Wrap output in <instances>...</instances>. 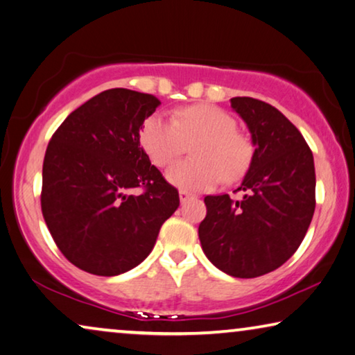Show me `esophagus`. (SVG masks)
Returning <instances> with one entry per match:
<instances>
[{"label": "esophagus", "mask_w": 355, "mask_h": 355, "mask_svg": "<svg viewBox=\"0 0 355 355\" xmlns=\"http://www.w3.org/2000/svg\"><path fill=\"white\" fill-rule=\"evenodd\" d=\"M179 198H181V203L184 205V203H187L189 200L195 198V195H193V193H190V192H187V190H181V192H179Z\"/></svg>", "instance_id": "obj_1"}]
</instances>
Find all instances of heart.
Returning a JSON list of instances; mask_svg holds the SVG:
<instances>
[{"label": "heart", "instance_id": "heart-1", "mask_svg": "<svg viewBox=\"0 0 355 355\" xmlns=\"http://www.w3.org/2000/svg\"><path fill=\"white\" fill-rule=\"evenodd\" d=\"M234 117L222 107L195 105L181 109L176 121L162 114L147 117L139 141L155 166H168L192 146L195 159L179 162L168 170V179L178 187L206 190L222 179L234 182L249 171L254 144L239 132Z\"/></svg>", "mask_w": 355, "mask_h": 355}]
</instances>
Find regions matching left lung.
I'll return each mask as SVG.
<instances>
[{
	"label": "left lung",
	"instance_id": "obj_1",
	"mask_svg": "<svg viewBox=\"0 0 355 355\" xmlns=\"http://www.w3.org/2000/svg\"><path fill=\"white\" fill-rule=\"evenodd\" d=\"M232 107L252 133L254 159L243 184V200L205 196L198 227L203 252L234 277H257L279 268L295 254L315 208L313 152L303 135L276 107L249 96Z\"/></svg>",
	"mask_w": 355,
	"mask_h": 355
}]
</instances>
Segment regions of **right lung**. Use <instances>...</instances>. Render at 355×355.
Returning a JSON list of instances; mask_svg holds the SVG:
<instances>
[{
	"label": "right lung",
	"instance_id": "add662e5",
	"mask_svg": "<svg viewBox=\"0 0 355 355\" xmlns=\"http://www.w3.org/2000/svg\"><path fill=\"white\" fill-rule=\"evenodd\" d=\"M160 105L149 94L105 90L71 112L49 141L42 216L60 252L80 270L116 276L135 268L178 209V189L139 144L141 127Z\"/></svg>",
	"mask_w": 355,
	"mask_h": 355
}]
</instances>
